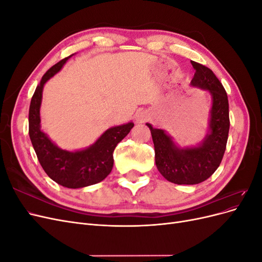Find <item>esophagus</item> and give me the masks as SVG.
Segmentation results:
<instances>
[{
	"label": "esophagus",
	"instance_id": "34e87169",
	"mask_svg": "<svg viewBox=\"0 0 262 262\" xmlns=\"http://www.w3.org/2000/svg\"><path fill=\"white\" fill-rule=\"evenodd\" d=\"M148 119V115L144 112H140L136 115V121L137 123H143Z\"/></svg>",
	"mask_w": 262,
	"mask_h": 262
}]
</instances>
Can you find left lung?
I'll list each match as a JSON object with an SVG mask.
<instances>
[{
  "label": "left lung",
  "instance_id": "8db88e82",
  "mask_svg": "<svg viewBox=\"0 0 262 262\" xmlns=\"http://www.w3.org/2000/svg\"><path fill=\"white\" fill-rule=\"evenodd\" d=\"M195 71L192 87L208 91L212 106L208 132L195 146H178L169 134L146 125L152 134L156 167L162 176L177 185H196L207 180L217 169L223 158L229 130L228 99L223 85L212 71L191 61Z\"/></svg>",
  "mask_w": 262,
  "mask_h": 262
}]
</instances>
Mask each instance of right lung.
<instances>
[{"instance_id":"add662e5","label":"right lung","mask_w":262,"mask_h":262,"mask_svg":"<svg viewBox=\"0 0 262 262\" xmlns=\"http://www.w3.org/2000/svg\"><path fill=\"white\" fill-rule=\"evenodd\" d=\"M69 58L47 71L37 86L29 107V138L47 175L63 187L77 189L98 184L109 175L114 167V150L119 142L128 136L134 124L130 121L109 128L92 145L83 149L67 150L53 143L41 130L42 91L45 84L59 72Z\"/></svg>"}]
</instances>
